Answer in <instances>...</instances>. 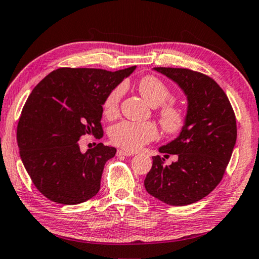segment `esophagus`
Wrapping results in <instances>:
<instances>
[{
	"mask_svg": "<svg viewBox=\"0 0 259 259\" xmlns=\"http://www.w3.org/2000/svg\"><path fill=\"white\" fill-rule=\"evenodd\" d=\"M134 154H135V153H133V152L122 151V150H119V151H117V153H116L117 156H131V155H134Z\"/></svg>",
	"mask_w": 259,
	"mask_h": 259,
	"instance_id": "esophagus-1",
	"label": "esophagus"
}]
</instances>
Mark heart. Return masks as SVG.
<instances>
[{"label":"heart","instance_id":"1","mask_svg":"<svg viewBox=\"0 0 259 259\" xmlns=\"http://www.w3.org/2000/svg\"><path fill=\"white\" fill-rule=\"evenodd\" d=\"M138 90L151 106H157V119L166 134L182 133L187 124V112L181 104L175 100H168L171 97V91L163 81L154 75H146L138 82ZM122 95L123 87L117 85L105 97L103 112L108 119L116 116L119 113ZM156 136V125L150 121H121L109 129V138L114 145L131 152L137 151L145 144L154 140Z\"/></svg>","mask_w":259,"mask_h":259}]
</instances>
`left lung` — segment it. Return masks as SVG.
Wrapping results in <instances>:
<instances>
[{
	"mask_svg": "<svg viewBox=\"0 0 259 259\" xmlns=\"http://www.w3.org/2000/svg\"><path fill=\"white\" fill-rule=\"evenodd\" d=\"M182 88L187 96V124L171 143L160 147L164 157L179 160L164 165L153 156L144 181L146 191L162 202L187 205L203 199L223 179L236 142V120L226 94L217 82L187 68L154 67Z\"/></svg>",
	"mask_w": 259,
	"mask_h": 259,
	"instance_id": "8db88e82",
	"label": "left lung"
}]
</instances>
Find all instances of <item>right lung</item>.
Masks as SVG:
<instances>
[{"label":"right lung","mask_w":259,"mask_h":259,"mask_svg":"<svg viewBox=\"0 0 259 259\" xmlns=\"http://www.w3.org/2000/svg\"><path fill=\"white\" fill-rule=\"evenodd\" d=\"M61 67L34 88L21 111L17 142L26 171L43 195L60 204H78L97 194L105 163L116 148L81 153L83 136L100 139L106 95L135 71Z\"/></svg>","instance_id":"1"}]
</instances>
